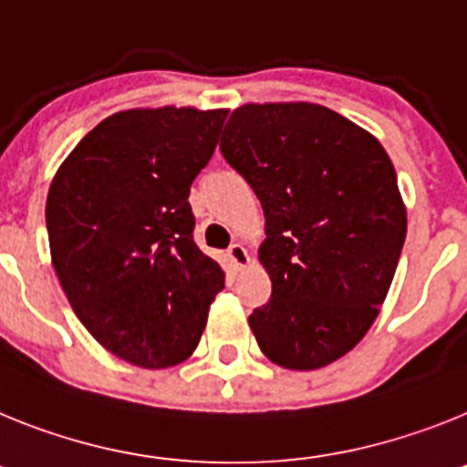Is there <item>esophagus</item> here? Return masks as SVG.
Listing matches in <instances>:
<instances>
[{
	"instance_id": "obj_1",
	"label": "esophagus",
	"mask_w": 467,
	"mask_h": 467,
	"mask_svg": "<svg viewBox=\"0 0 467 467\" xmlns=\"http://www.w3.org/2000/svg\"><path fill=\"white\" fill-rule=\"evenodd\" d=\"M228 258H230V263H233L234 270H242V267H246V263H249V254H246V249L242 244L230 246Z\"/></svg>"
}]
</instances>
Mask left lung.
<instances>
[{
	"label": "left lung",
	"mask_w": 467,
	"mask_h": 467,
	"mask_svg": "<svg viewBox=\"0 0 467 467\" xmlns=\"http://www.w3.org/2000/svg\"><path fill=\"white\" fill-rule=\"evenodd\" d=\"M221 152L265 211L273 296L249 315L263 355L294 371L336 362L379 317L407 237L390 157L315 103L242 105Z\"/></svg>",
	"instance_id": "8db88e82"
}]
</instances>
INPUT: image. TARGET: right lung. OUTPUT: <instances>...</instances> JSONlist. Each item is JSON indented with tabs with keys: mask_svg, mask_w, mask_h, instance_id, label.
<instances>
[{
	"mask_svg": "<svg viewBox=\"0 0 467 467\" xmlns=\"http://www.w3.org/2000/svg\"><path fill=\"white\" fill-rule=\"evenodd\" d=\"M225 117L171 105L117 112L77 143L48 188L60 286L88 334L136 367L188 359L225 286L194 244L188 202Z\"/></svg>",
	"mask_w": 467,
	"mask_h": 467,
	"instance_id": "right-lung-1",
	"label": "right lung"
}]
</instances>
